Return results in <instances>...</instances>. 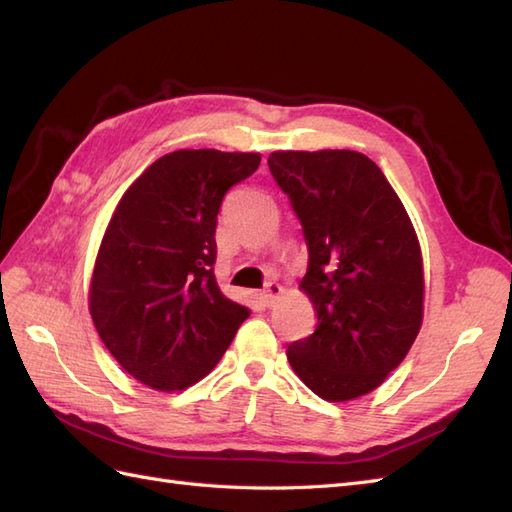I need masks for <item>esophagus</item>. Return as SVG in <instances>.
<instances>
[{"label": "esophagus", "mask_w": 512, "mask_h": 512, "mask_svg": "<svg viewBox=\"0 0 512 512\" xmlns=\"http://www.w3.org/2000/svg\"><path fill=\"white\" fill-rule=\"evenodd\" d=\"M282 294H284V288H282L280 284L269 282V284H267V288L262 290V301H265V305H267V307H271L277 299L282 297Z\"/></svg>", "instance_id": "obj_1"}]
</instances>
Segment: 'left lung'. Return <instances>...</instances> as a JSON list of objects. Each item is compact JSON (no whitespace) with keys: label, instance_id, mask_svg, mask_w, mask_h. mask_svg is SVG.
<instances>
[{"label":"left lung","instance_id":"left-lung-1","mask_svg":"<svg viewBox=\"0 0 512 512\" xmlns=\"http://www.w3.org/2000/svg\"><path fill=\"white\" fill-rule=\"evenodd\" d=\"M269 168L303 226L299 286L318 316L316 331L288 346V363L322 399L367 395L421 331L423 256L408 211L359 151H273Z\"/></svg>","mask_w":512,"mask_h":512}]
</instances>
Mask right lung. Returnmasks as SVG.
I'll return each instance as SVG.
<instances>
[{
	"mask_svg": "<svg viewBox=\"0 0 512 512\" xmlns=\"http://www.w3.org/2000/svg\"><path fill=\"white\" fill-rule=\"evenodd\" d=\"M260 153L179 149L153 162L117 203L96 256L89 314L115 361L173 393L218 365L250 309L213 275L224 194Z\"/></svg>",
	"mask_w": 512,
	"mask_h": 512,
	"instance_id": "1",
	"label": "right lung"
}]
</instances>
